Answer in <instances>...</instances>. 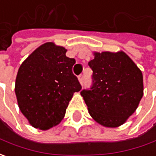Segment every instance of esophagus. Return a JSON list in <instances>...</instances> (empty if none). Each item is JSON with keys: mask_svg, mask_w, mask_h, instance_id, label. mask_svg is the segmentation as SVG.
<instances>
[{"mask_svg": "<svg viewBox=\"0 0 156 156\" xmlns=\"http://www.w3.org/2000/svg\"><path fill=\"white\" fill-rule=\"evenodd\" d=\"M78 79H79L80 83H81V84H82V83H83V81H84V75L81 74V75L78 76Z\"/></svg>", "mask_w": 156, "mask_h": 156, "instance_id": "34e87169", "label": "esophagus"}]
</instances>
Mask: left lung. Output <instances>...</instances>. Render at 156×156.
<instances>
[{
  "label": "left lung",
  "instance_id": "8db88e82",
  "mask_svg": "<svg viewBox=\"0 0 156 156\" xmlns=\"http://www.w3.org/2000/svg\"><path fill=\"white\" fill-rule=\"evenodd\" d=\"M94 55L88 62L93 84L81 94L96 122L117 128L133 115L142 98V73L123 51L94 52Z\"/></svg>",
  "mask_w": 156,
  "mask_h": 156
}]
</instances>
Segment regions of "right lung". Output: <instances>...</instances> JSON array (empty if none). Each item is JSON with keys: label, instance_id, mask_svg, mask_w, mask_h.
<instances>
[{"label": "right lung", "instance_id": "right-lung-1", "mask_svg": "<svg viewBox=\"0 0 156 156\" xmlns=\"http://www.w3.org/2000/svg\"><path fill=\"white\" fill-rule=\"evenodd\" d=\"M67 49L47 42L19 68L15 91L20 110L34 128L48 130L61 122L69 101L81 86L72 69Z\"/></svg>", "mask_w": 156, "mask_h": 156}]
</instances>
